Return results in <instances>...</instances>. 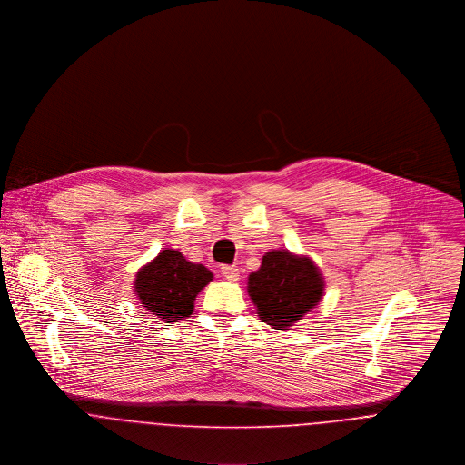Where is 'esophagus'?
I'll return each instance as SVG.
<instances>
[{
    "instance_id": "1",
    "label": "esophagus",
    "mask_w": 465,
    "mask_h": 465,
    "mask_svg": "<svg viewBox=\"0 0 465 465\" xmlns=\"http://www.w3.org/2000/svg\"><path fill=\"white\" fill-rule=\"evenodd\" d=\"M222 275L227 279V281H238L240 279V270L236 266L223 265L222 266Z\"/></svg>"
}]
</instances>
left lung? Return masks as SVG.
<instances>
[{
	"label": "left lung",
	"instance_id": "obj_1",
	"mask_svg": "<svg viewBox=\"0 0 465 465\" xmlns=\"http://www.w3.org/2000/svg\"><path fill=\"white\" fill-rule=\"evenodd\" d=\"M322 290L317 266L288 251L266 252L262 268L249 277L260 319L275 330H286L304 317L321 301Z\"/></svg>",
	"mask_w": 465,
	"mask_h": 465
}]
</instances>
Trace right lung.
I'll return each instance as SVG.
<instances>
[{"instance_id":"1","label":"right lung","mask_w":465,"mask_h":465,"mask_svg":"<svg viewBox=\"0 0 465 465\" xmlns=\"http://www.w3.org/2000/svg\"><path fill=\"white\" fill-rule=\"evenodd\" d=\"M211 279L205 266L186 262L179 251H163L137 272L135 292L148 312L170 324L193 313L195 297Z\"/></svg>"}]
</instances>
